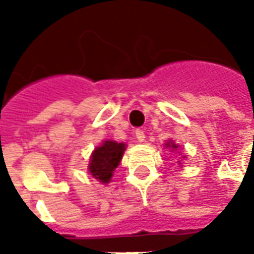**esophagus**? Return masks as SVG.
Listing matches in <instances>:
<instances>
[{
    "mask_svg": "<svg viewBox=\"0 0 254 254\" xmlns=\"http://www.w3.org/2000/svg\"><path fill=\"white\" fill-rule=\"evenodd\" d=\"M134 134H136V138H137L140 143H143L144 140H145V133H144L143 129H136Z\"/></svg>",
    "mask_w": 254,
    "mask_h": 254,
    "instance_id": "obj_1",
    "label": "esophagus"
}]
</instances>
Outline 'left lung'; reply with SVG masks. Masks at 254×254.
Here are the masks:
<instances>
[{
    "instance_id": "obj_1",
    "label": "left lung",
    "mask_w": 254,
    "mask_h": 254,
    "mask_svg": "<svg viewBox=\"0 0 254 254\" xmlns=\"http://www.w3.org/2000/svg\"><path fill=\"white\" fill-rule=\"evenodd\" d=\"M171 148H177V145H176V144H171Z\"/></svg>"
}]
</instances>
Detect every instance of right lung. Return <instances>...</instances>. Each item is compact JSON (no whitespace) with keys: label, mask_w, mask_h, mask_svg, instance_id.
<instances>
[{"label":"right lung","mask_w":254,"mask_h":254,"mask_svg":"<svg viewBox=\"0 0 254 254\" xmlns=\"http://www.w3.org/2000/svg\"><path fill=\"white\" fill-rule=\"evenodd\" d=\"M124 151H125L124 143H116L111 140L105 141L92 152L91 163H89V173L100 182L107 184L111 180L113 171L120 165Z\"/></svg>","instance_id":"add662e5"}]
</instances>
